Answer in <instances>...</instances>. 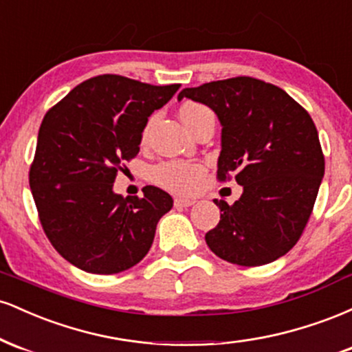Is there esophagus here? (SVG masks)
Wrapping results in <instances>:
<instances>
[{
	"label": "esophagus",
	"mask_w": 352,
	"mask_h": 352,
	"mask_svg": "<svg viewBox=\"0 0 352 352\" xmlns=\"http://www.w3.org/2000/svg\"><path fill=\"white\" fill-rule=\"evenodd\" d=\"M193 204H195V200H192V199H184V197H177V199L173 200V205H175L177 208L192 207Z\"/></svg>",
	"instance_id": "1"
}]
</instances>
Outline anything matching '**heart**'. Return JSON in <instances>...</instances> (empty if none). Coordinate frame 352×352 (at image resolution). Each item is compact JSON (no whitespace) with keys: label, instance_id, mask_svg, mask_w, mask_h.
Returning <instances> with one entry per match:
<instances>
[{"label":"heart","instance_id":"obj_1","mask_svg":"<svg viewBox=\"0 0 352 352\" xmlns=\"http://www.w3.org/2000/svg\"><path fill=\"white\" fill-rule=\"evenodd\" d=\"M205 111H208V109L201 104L185 102L180 107V117L185 125L190 127L193 120ZM204 173L205 168L200 164L187 162V160H167V162L155 165L152 168L151 177L159 187L165 190H170L175 193H190L199 187Z\"/></svg>","mask_w":352,"mask_h":352}]
</instances>
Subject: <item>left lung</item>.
Masks as SVG:
<instances>
[{"label": "left lung", "mask_w": 352, "mask_h": 352, "mask_svg": "<svg viewBox=\"0 0 352 352\" xmlns=\"http://www.w3.org/2000/svg\"><path fill=\"white\" fill-rule=\"evenodd\" d=\"M184 98L215 112L218 179L243 187L233 205L213 200L220 221L205 235L208 248L233 265L272 263L300 240L324 177L316 125L283 89L246 76L185 87Z\"/></svg>", "instance_id": "obj_1"}]
</instances>
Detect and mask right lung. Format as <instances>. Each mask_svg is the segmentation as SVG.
I'll use <instances>...</instances> for the list:
<instances>
[{"label": "right lung", "instance_id": "obj_1", "mask_svg": "<svg viewBox=\"0 0 352 352\" xmlns=\"http://www.w3.org/2000/svg\"><path fill=\"white\" fill-rule=\"evenodd\" d=\"M179 87L104 74L80 82L44 116L30 187L51 245L79 270L120 273L151 250L172 197L153 185L142 199L122 197L114 180L120 162L139 153L148 117Z\"/></svg>", "mask_w": 352, "mask_h": 352}]
</instances>
